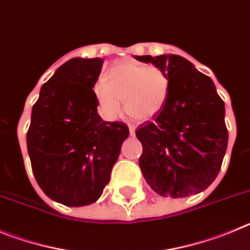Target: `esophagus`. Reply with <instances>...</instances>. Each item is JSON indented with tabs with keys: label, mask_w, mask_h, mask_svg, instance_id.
Wrapping results in <instances>:
<instances>
[{
	"label": "esophagus",
	"mask_w": 250,
	"mask_h": 250,
	"mask_svg": "<svg viewBox=\"0 0 250 250\" xmlns=\"http://www.w3.org/2000/svg\"><path fill=\"white\" fill-rule=\"evenodd\" d=\"M129 133L130 136H134V134H136V127H134V125H129Z\"/></svg>",
	"instance_id": "1"
}]
</instances>
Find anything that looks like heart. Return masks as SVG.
<instances>
[{"label":"heart","instance_id":"1","mask_svg":"<svg viewBox=\"0 0 250 250\" xmlns=\"http://www.w3.org/2000/svg\"><path fill=\"white\" fill-rule=\"evenodd\" d=\"M169 92V80L158 67H147L132 61H123L112 67L107 80L100 78L93 84L103 116L114 120L122 113L123 101L130 116L139 121L149 120L161 112Z\"/></svg>","mask_w":250,"mask_h":250}]
</instances>
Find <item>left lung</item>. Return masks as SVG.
<instances>
[{"mask_svg":"<svg viewBox=\"0 0 250 250\" xmlns=\"http://www.w3.org/2000/svg\"><path fill=\"white\" fill-rule=\"evenodd\" d=\"M136 60L154 64L169 80L163 108L136 132L143 146L142 174L162 197L198 194L214 181L226 154L224 102L213 81L181 56H136Z\"/></svg>","mask_w":250,"mask_h":250,"instance_id":"1","label":"left lung"}]
</instances>
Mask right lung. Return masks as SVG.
<instances>
[{"mask_svg": "<svg viewBox=\"0 0 250 250\" xmlns=\"http://www.w3.org/2000/svg\"><path fill=\"white\" fill-rule=\"evenodd\" d=\"M102 58H72L41 87L27 132L32 172L51 199L67 207L94 203L108 184L129 134L97 112L93 84Z\"/></svg>", "mask_w": 250, "mask_h": 250, "instance_id": "right-lung-1", "label": "right lung"}]
</instances>
